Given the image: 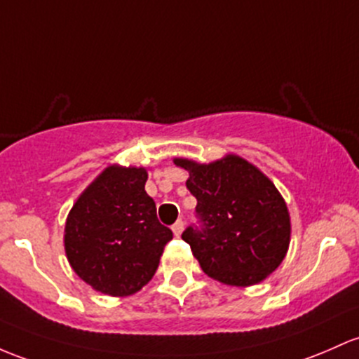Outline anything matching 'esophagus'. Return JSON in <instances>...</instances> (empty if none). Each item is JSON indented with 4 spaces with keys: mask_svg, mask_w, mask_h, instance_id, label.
Masks as SVG:
<instances>
[{
    "mask_svg": "<svg viewBox=\"0 0 359 359\" xmlns=\"http://www.w3.org/2000/svg\"><path fill=\"white\" fill-rule=\"evenodd\" d=\"M182 230H184V222H182V219H177V222L172 224L173 235H175V237H179V235L182 233Z\"/></svg>",
    "mask_w": 359,
    "mask_h": 359,
    "instance_id": "esophagus-1",
    "label": "esophagus"
}]
</instances>
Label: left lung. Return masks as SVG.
<instances>
[{
	"label": "left lung",
	"mask_w": 359,
	"mask_h": 359,
	"mask_svg": "<svg viewBox=\"0 0 359 359\" xmlns=\"http://www.w3.org/2000/svg\"><path fill=\"white\" fill-rule=\"evenodd\" d=\"M186 168V186L198 199V224L182 238L208 276L224 285L250 286L267 278L290 245V215L274 184L240 156Z\"/></svg>",
	"instance_id": "1"
}]
</instances>
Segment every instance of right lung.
<instances>
[{
	"label": "right lung",
	"mask_w": 359,
	"mask_h": 359,
	"mask_svg": "<svg viewBox=\"0 0 359 359\" xmlns=\"http://www.w3.org/2000/svg\"><path fill=\"white\" fill-rule=\"evenodd\" d=\"M144 168L109 167L76 201L65 230L74 273L100 293L126 297L153 278L172 230L156 218Z\"/></svg>",
	"instance_id": "right-lung-1"
}]
</instances>
